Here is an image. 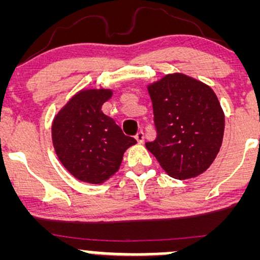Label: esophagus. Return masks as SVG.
Returning a JSON list of instances; mask_svg holds the SVG:
<instances>
[{
    "mask_svg": "<svg viewBox=\"0 0 260 260\" xmlns=\"http://www.w3.org/2000/svg\"><path fill=\"white\" fill-rule=\"evenodd\" d=\"M136 139L138 143L144 142V133H143V131H139V132L136 134Z\"/></svg>",
    "mask_w": 260,
    "mask_h": 260,
    "instance_id": "34e87169",
    "label": "esophagus"
}]
</instances>
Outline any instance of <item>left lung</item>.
<instances>
[{
    "label": "left lung",
    "instance_id": "8db88e82",
    "mask_svg": "<svg viewBox=\"0 0 260 260\" xmlns=\"http://www.w3.org/2000/svg\"><path fill=\"white\" fill-rule=\"evenodd\" d=\"M148 91L156 139L145 147L171 177L187 180L203 174L215 160L225 129L215 92L182 73L168 74Z\"/></svg>",
    "mask_w": 260,
    "mask_h": 260
}]
</instances>
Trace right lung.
I'll return each instance as SVG.
<instances>
[{"instance_id": "obj_1", "label": "right lung", "mask_w": 260, "mask_h": 260, "mask_svg": "<svg viewBox=\"0 0 260 260\" xmlns=\"http://www.w3.org/2000/svg\"><path fill=\"white\" fill-rule=\"evenodd\" d=\"M110 89L82 90L68 101L52 123V143L62 165L79 181L99 184L120 169L123 153L137 140L101 111Z\"/></svg>"}]
</instances>
